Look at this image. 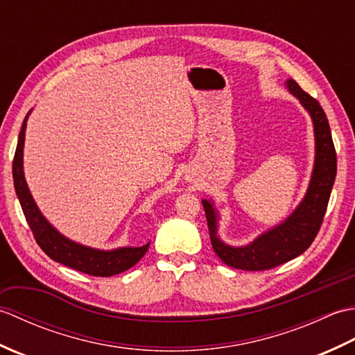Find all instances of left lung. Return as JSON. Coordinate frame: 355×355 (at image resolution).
Here are the masks:
<instances>
[{
  "label": "left lung",
  "mask_w": 355,
  "mask_h": 355,
  "mask_svg": "<svg viewBox=\"0 0 355 355\" xmlns=\"http://www.w3.org/2000/svg\"><path fill=\"white\" fill-rule=\"evenodd\" d=\"M285 87L306 110L313 122L315 153L310 184L302 201L284 221L262 232L252 243L239 247L225 244L220 238L218 235L220 212L212 200H201L214 250L218 258L233 268L261 271L297 258L311 245L327 212L337 172V157L328 119L320 103L306 94L297 85V82L286 79Z\"/></svg>",
  "instance_id": "left-lung-1"
}]
</instances>
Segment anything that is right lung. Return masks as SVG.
<instances>
[{
	"label": "right lung",
	"mask_w": 355,
	"mask_h": 355,
	"mask_svg": "<svg viewBox=\"0 0 355 355\" xmlns=\"http://www.w3.org/2000/svg\"><path fill=\"white\" fill-rule=\"evenodd\" d=\"M30 112L32 111H28L21 126L17 153L13 158V184L37 245L53 261L92 276L108 277L130 270L145 256L150 243L140 247H117L112 250H101V248L79 244L62 235L37 207L24 175V140Z\"/></svg>",
	"instance_id": "obj_1"
}]
</instances>
